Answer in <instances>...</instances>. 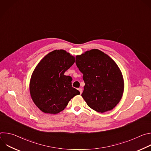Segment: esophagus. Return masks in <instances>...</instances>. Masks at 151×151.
<instances>
[{"mask_svg":"<svg viewBox=\"0 0 151 151\" xmlns=\"http://www.w3.org/2000/svg\"><path fill=\"white\" fill-rule=\"evenodd\" d=\"M78 90L79 91V92H80V93H81V94L82 93V88H78Z\"/></svg>","mask_w":151,"mask_h":151,"instance_id":"1","label":"esophagus"}]
</instances>
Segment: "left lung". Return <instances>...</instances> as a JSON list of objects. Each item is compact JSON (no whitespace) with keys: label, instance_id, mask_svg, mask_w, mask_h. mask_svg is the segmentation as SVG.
I'll return each mask as SVG.
<instances>
[{"label":"left lung","instance_id":"obj_1","mask_svg":"<svg viewBox=\"0 0 151 151\" xmlns=\"http://www.w3.org/2000/svg\"><path fill=\"white\" fill-rule=\"evenodd\" d=\"M76 64L85 82L82 97L92 109L103 113L120 101L124 88L122 73L107 54L93 49L76 57Z\"/></svg>","mask_w":151,"mask_h":151}]
</instances>
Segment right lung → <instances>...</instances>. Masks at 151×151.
I'll use <instances>...</instances> for the list:
<instances>
[{"mask_svg":"<svg viewBox=\"0 0 151 151\" xmlns=\"http://www.w3.org/2000/svg\"><path fill=\"white\" fill-rule=\"evenodd\" d=\"M75 58L63 50H54L43 58L35 69L30 82L31 97L46 114H57L80 92L72 87V78L64 75Z\"/></svg>","mask_w":151,"mask_h":151,"instance_id":"right-lung-1","label":"right lung"}]
</instances>
